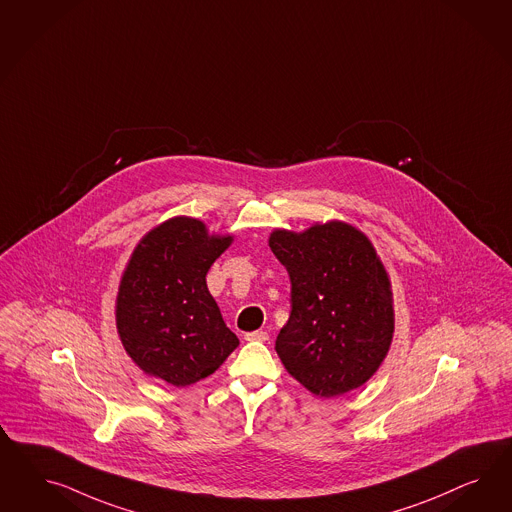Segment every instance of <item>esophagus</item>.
<instances>
[{
	"instance_id": "1",
	"label": "esophagus",
	"mask_w": 512,
	"mask_h": 512,
	"mask_svg": "<svg viewBox=\"0 0 512 512\" xmlns=\"http://www.w3.org/2000/svg\"><path fill=\"white\" fill-rule=\"evenodd\" d=\"M246 341H268V332H264V330H255V332H248L246 336Z\"/></svg>"
}]
</instances>
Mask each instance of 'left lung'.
I'll list each match as a JSON object with an SVG mask.
<instances>
[{
    "instance_id": "left-lung-1",
    "label": "left lung",
    "mask_w": 512,
    "mask_h": 512,
    "mask_svg": "<svg viewBox=\"0 0 512 512\" xmlns=\"http://www.w3.org/2000/svg\"><path fill=\"white\" fill-rule=\"evenodd\" d=\"M268 244L291 278V315L276 340L285 370L321 398L362 387L394 336L390 278L372 240L332 219L274 229Z\"/></svg>"
}]
</instances>
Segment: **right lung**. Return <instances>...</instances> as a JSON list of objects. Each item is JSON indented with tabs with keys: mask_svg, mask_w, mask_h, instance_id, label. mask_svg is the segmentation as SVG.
<instances>
[{
	"mask_svg": "<svg viewBox=\"0 0 512 512\" xmlns=\"http://www.w3.org/2000/svg\"><path fill=\"white\" fill-rule=\"evenodd\" d=\"M233 234L176 216L140 238L116 296V328L125 353L146 375L187 387L212 375L238 347L206 274Z\"/></svg>",
	"mask_w": 512,
	"mask_h": 512,
	"instance_id": "1",
	"label": "right lung"
}]
</instances>
